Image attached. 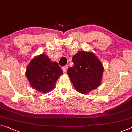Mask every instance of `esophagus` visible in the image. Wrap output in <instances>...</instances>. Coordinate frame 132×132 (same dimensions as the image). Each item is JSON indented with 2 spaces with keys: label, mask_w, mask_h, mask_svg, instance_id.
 Instances as JSON below:
<instances>
[{
  "label": "esophagus",
  "mask_w": 132,
  "mask_h": 132,
  "mask_svg": "<svg viewBox=\"0 0 132 132\" xmlns=\"http://www.w3.org/2000/svg\"><path fill=\"white\" fill-rule=\"evenodd\" d=\"M62 70H63V72H66L67 71V69H68V65H65L62 68Z\"/></svg>",
  "instance_id": "1"
}]
</instances>
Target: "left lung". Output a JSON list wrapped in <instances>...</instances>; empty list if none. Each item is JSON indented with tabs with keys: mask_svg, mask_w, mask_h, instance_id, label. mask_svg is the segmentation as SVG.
<instances>
[{
	"mask_svg": "<svg viewBox=\"0 0 132 132\" xmlns=\"http://www.w3.org/2000/svg\"><path fill=\"white\" fill-rule=\"evenodd\" d=\"M72 62L74 66L68 68L67 73L78 92L86 94L100 86L104 68L93 52L79 51Z\"/></svg>",
	"mask_w": 132,
	"mask_h": 132,
	"instance_id": "1",
	"label": "left lung"
}]
</instances>
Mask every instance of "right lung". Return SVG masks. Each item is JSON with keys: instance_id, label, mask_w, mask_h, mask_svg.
Instances as JSON below:
<instances>
[{"instance_id": "add662e5", "label": "right lung", "mask_w": 132, "mask_h": 132, "mask_svg": "<svg viewBox=\"0 0 132 132\" xmlns=\"http://www.w3.org/2000/svg\"><path fill=\"white\" fill-rule=\"evenodd\" d=\"M62 74L57 62H51L48 56L42 54L31 60L25 73L32 88L44 93L54 88L58 77Z\"/></svg>"}]
</instances>
